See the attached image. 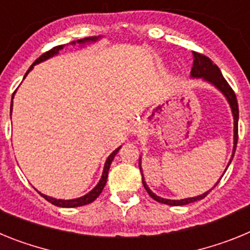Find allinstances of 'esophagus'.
<instances>
[{"label": "esophagus", "mask_w": 250, "mask_h": 250, "mask_svg": "<svg viewBox=\"0 0 250 250\" xmlns=\"http://www.w3.org/2000/svg\"><path fill=\"white\" fill-rule=\"evenodd\" d=\"M138 131H139V127L135 125V126L132 127V132H134V134H136V132H138Z\"/></svg>", "instance_id": "obj_1"}]
</instances>
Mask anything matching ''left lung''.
<instances>
[{"label":"left lung","mask_w":250,"mask_h":250,"mask_svg":"<svg viewBox=\"0 0 250 250\" xmlns=\"http://www.w3.org/2000/svg\"><path fill=\"white\" fill-rule=\"evenodd\" d=\"M190 77L191 79H202V80L205 81V83L213 85L216 90H219V91L224 95V98L227 99L229 106H230L231 114H233V120H234V136H233L234 145H233V152H231V158L230 160H229L228 165H227V169H228V167L230 165L231 160H233L234 158V152H235V149H237V143H238V120H239V109H238L237 96H235V94H234V91L231 90L230 86H229V83H227V80H225L224 76L222 75L219 67H218L215 63H213V61H211L210 59H208L207 56H204V55H200L198 54V52H193V67H191ZM139 167H140L141 175H143V170H141V158L139 159ZM227 169L224 170V173L227 171ZM223 175H224V174H223ZM223 175L220 176V179L223 178ZM220 179L216 182V184L214 185L211 189L207 190L205 193L200 194V195L198 196H193V198H185V199H179V200L165 199V198H161V196L156 195L155 193H152V191L150 190V188L147 187L146 182H145L144 175H143V185H144V188L146 189L147 193H149V195L151 196L152 199L156 200V202L161 203V204L171 205V207H179V205H187V204H190V203L204 199L205 196L210 193L214 188L218 185V183L220 182Z\"/></svg>","instance_id":"8db88e82"}]
</instances>
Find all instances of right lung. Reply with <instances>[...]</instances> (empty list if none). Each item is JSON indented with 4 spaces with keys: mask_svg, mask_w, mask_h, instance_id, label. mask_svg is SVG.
<instances>
[{
    "mask_svg": "<svg viewBox=\"0 0 250 250\" xmlns=\"http://www.w3.org/2000/svg\"><path fill=\"white\" fill-rule=\"evenodd\" d=\"M101 36H92V37H85V39H81V40H77V41H72V42H70V45L75 46V45H79L80 47H83L85 45H89V43H94L96 42L98 40H100ZM65 47V45H61V46H56V47H54L52 50L47 51V52H45L43 55H41V56L39 57V59L35 61L32 65H31V67L28 68L27 72L25 74V77L27 76L28 72L34 68L35 65H37V63L40 62H43V61H46V60L51 59V57L56 56V55H59V52L62 48ZM23 77V79H25ZM15 95V94H13ZM13 95H12V100H13ZM12 105H13V101H11V112H12ZM121 149V146H119L118 149H115L114 151L110 154L109 156H107V159H106L105 161V165H104V170H103V175H101L100 180H99V183L96 185H95V188H92L91 190L89 191L87 194H85V195L80 196V198H75V199H56V198H52V196H47L45 195V194L42 193H39L41 194V196H43L47 202H50L51 204L56 205V207H60V208H76V207H83V205H86V204H90V203L94 202L96 198H98L99 195L101 194V191H103L104 187H105L106 184V180H107V174H109V169H110V165H111L112 160H114L115 155L118 154L119 150Z\"/></svg>",
    "mask_w": 250,
    "mask_h": 250,
    "instance_id": "right-lung-1",
    "label": "right lung"
}]
</instances>
